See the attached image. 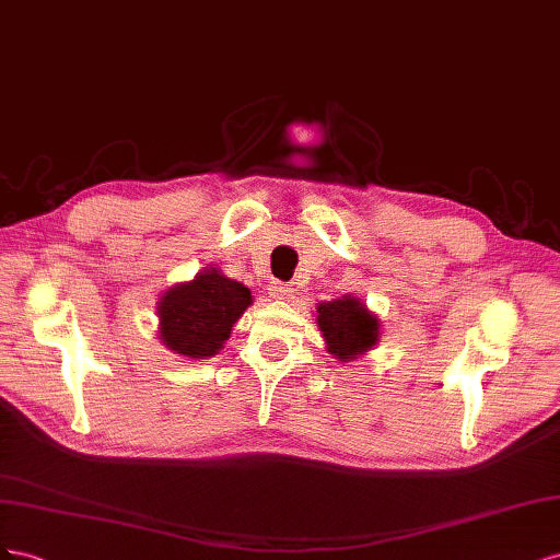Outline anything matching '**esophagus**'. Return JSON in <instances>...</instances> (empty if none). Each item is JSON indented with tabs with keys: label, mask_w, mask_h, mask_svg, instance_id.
<instances>
[{
	"label": "esophagus",
	"mask_w": 560,
	"mask_h": 560,
	"mask_svg": "<svg viewBox=\"0 0 560 560\" xmlns=\"http://www.w3.org/2000/svg\"><path fill=\"white\" fill-rule=\"evenodd\" d=\"M269 293H271V298H277V300H291V298H293V293H295V289H293L291 283L271 281V285H269Z\"/></svg>",
	"instance_id": "34e87169"
}]
</instances>
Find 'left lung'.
Masks as SVG:
<instances>
[{
	"label": "left lung",
	"instance_id": "obj_1",
	"mask_svg": "<svg viewBox=\"0 0 560 560\" xmlns=\"http://www.w3.org/2000/svg\"><path fill=\"white\" fill-rule=\"evenodd\" d=\"M316 326L322 330L326 351L342 363L369 354L382 338L377 314L357 295H342L316 305Z\"/></svg>",
	"mask_w": 560,
	"mask_h": 560
}]
</instances>
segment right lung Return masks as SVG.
<instances>
[{
    "mask_svg": "<svg viewBox=\"0 0 560 560\" xmlns=\"http://www.w3.org/2000/svg\"><path fill=\"white\" fill-rule=\"evenodd\" d=\"M253 305L242 281L203 267L195 279L173 283L156 302L159 340L185 359H211L225 347L232 328Z\"/></svg>",
    "mask_w": 560,
    "mask_h": 560,
    "instance_id": "obj_1",
    "label": "right lung"
}]
</instances>
